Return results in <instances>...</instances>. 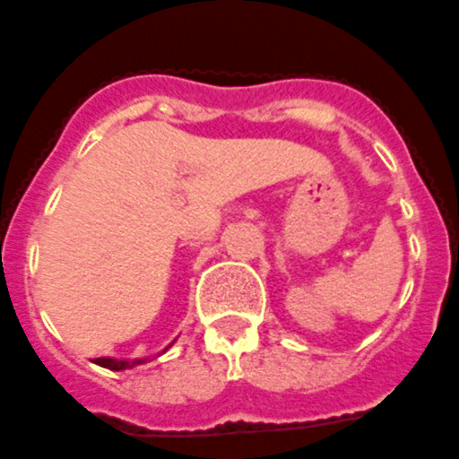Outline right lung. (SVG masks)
Returning <instances> with one entry per match:
<instances>
[{
	"label": "right lung",
	"instance_id": "1",
	"mask_svg": "<svg viewBox=\"0 0 459 459\" xmlns=\"http://www.w3.org/2000/svg\"><path fill=\"white\" fill-rule=\"evenodd\" d=\"M174 344V342H171ZM169 344V346H171ZM169 346H165V351L169 349ZM162 351V353H165ZM160 355V353H158ZM149 359L153 358H138V359H117V358H94L92 362L94 365H100L104 367V369H110V371H124V369H133V367H138V365H144V362H149Z\"/></svg>",
	"mask_w": 459,
	"mask_h": 459
}]
</instances>
